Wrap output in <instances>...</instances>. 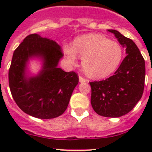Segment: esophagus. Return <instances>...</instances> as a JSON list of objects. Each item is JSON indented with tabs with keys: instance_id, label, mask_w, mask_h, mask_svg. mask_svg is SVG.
I'll return each instance as SVG.
<instances>
[{
	"instance_id": "1",
	"label": "esophagus",
	"mask_w": 152,
	"mask_h": 152,
	"mask_svg": "<svg viewBox=\"0 0 152 152\" xmlns=\"http://www.w3.org/2000/svg\"><path fill=\"white\" fill-rule=\"evenodd\" d=\"M79 80H80V83H84V82H87V80H86L85 79L83 78V77H82L81 76H79Z\"/></svg>"
}]
</instances>
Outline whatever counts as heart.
<instances>
[{
  "label": "heart",
  "instance_id": "heart-1",
  "mask_svg": "<svg viewBox=\"0 0 152 152\" xmlns=\"http://www.w3.org/2000/svg\"><path fill=\"white\" fill-rule=\"evenodd\" d=\"M64 53L72 65L77 64L79 55L82 58L83 70L93 79H102L111 75L120 65L123 57L120 44L96 34L79 37L75 39L74 46H64Z\"/></svg>",
  "mask_w": 152,
  "mask_h": 152
}]
</instances>
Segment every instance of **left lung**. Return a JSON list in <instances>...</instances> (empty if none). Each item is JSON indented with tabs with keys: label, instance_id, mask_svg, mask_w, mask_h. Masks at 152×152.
Masks as SVG:
<instances>
[{
	"label": "left lung",
	"instance_id": "left-lung-1",
	"mask_svg": "<svg viewBox=\"0 0 152 152\" xmlns=\"http://www.w3.org/2000/svg\"><path fill=\"white\" fill-rule=\"evenodd\" d=\"M125 47L126 57L113 76L90 82L91 103L100 116L119 118L132 110L141 99L145 80V62L132 39L116 30H108Z\"/></svg>",
	"mask_w": 152,
	"mask_h": 152
}]
</instances>
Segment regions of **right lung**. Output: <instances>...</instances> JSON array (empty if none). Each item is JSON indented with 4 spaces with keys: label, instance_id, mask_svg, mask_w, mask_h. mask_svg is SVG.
Here are the masks:
<instances>
[{
    "label": "right lung",
    "instance_id": "1",
    "mask_svg": "<svg viewBox=\"0 0 152 152\" xmlns=\"http://www.w3.org/2000/svg\"><path fill=\"white\" fill-rule=\"evenodd\" d=\"M63 55L56 42L38 34H29L15 49L8 72L9 88L24 113L51 119L66 110L79 78L75 72H66L57 67ZM32 57L43 61L41 71L33 77L26 72L27 62Z\"/></svg>",
    "mask_w": 152,
    "mask_h": 152
}]
</instances>
